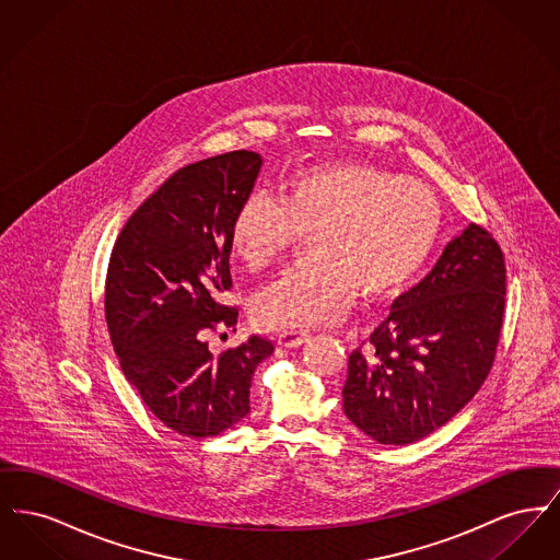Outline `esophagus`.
I'll list each match as a JSON object with an SVG mask.
<instances>
[{
    "label": "esophagus",
    "mask_w": 560,
    "mask_h": 560,
    "mask_svg": "<svg viewBox=\"0 0 560 560\" xmlns=\"http://www.w3.org/2000/svg\"><path fill=\"white\" fill-rule=\"evenodd\" d=\"M308 338H311V334L306 329H288L277 336V345L283 348H298L302 347Z\"/></svg>",
    "instance_id": "1"
}]
</instances>
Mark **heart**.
I'll use <instances>...</instances> for the list:
<instances>
[{
  "label": "heart",
  "mask_w": 560,
  "mask_h": 560,
  "mask_svg": "<svg viewBox=\"0 0 560 560\" xmlns=\"http://www.w3.org/2000/svg\"><path fill=\"white\" fill-rule=\"evenodd\" d=\"M443 231L436 195L422 183L359 161L298 172L281 199L249 195L233 215L229 240L249 270L277 262L311 233V258L272 281L252 302L265 329L325 325L359 292L386 298L424 268Z\"/></svg>",
  "instance_id": "heart-1"
}]
</instances>
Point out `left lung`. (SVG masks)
Instances as JSON below:
<instances>
[{
	"label": "left lung",
	"instance_id": "8db88e82",
	"mask_svg": "<svg viewBox=\"0 0 560 560\" xmlns=\"http://www.w3.org/2000/svg\"><path fill=\"white\" fill-rule=\"evenodd\" d=\"M504 304V254L468 224L348 357V420L382 445H409L447 424L491 372Z\"/></svg>",
	"mask_w": 560,
	"mask_h": 560
}]
</instances>
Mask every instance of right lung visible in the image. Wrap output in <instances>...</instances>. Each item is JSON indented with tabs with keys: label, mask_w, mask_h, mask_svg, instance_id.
<instances>
[{
	"label": "right lung",
	"mask_w": 560,
	"mask_h": 560,
	"mask_svg": "<svg viewBox=\"0 0 560 560\" xmlns=\"http://www.w3.org/2000/svg\"><path fill=\"white\" fill-rule=\"evenodd\" d=\"M262 158L233 151L174 172L121 229L105 288L108 334L128 382L178 434L206 439L249 413L252 377L272 342L252 336L213 357L210 331L237 325L222 304L231 279V220Z\"/></svg>",
	"instance_id": "right-lung-1"
}]
</instances>
